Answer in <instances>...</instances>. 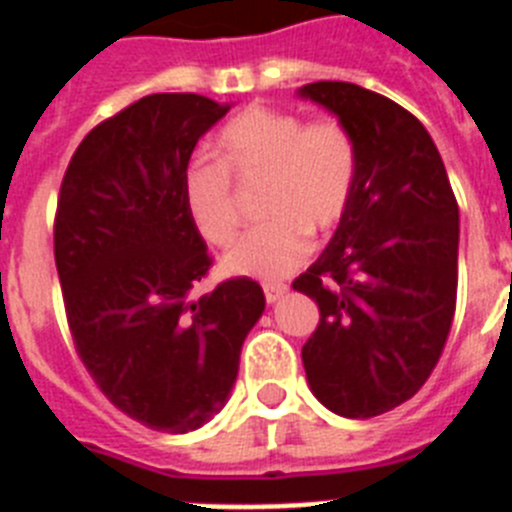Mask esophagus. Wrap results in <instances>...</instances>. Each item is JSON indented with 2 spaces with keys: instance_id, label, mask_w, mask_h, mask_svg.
<instances>
[{
  "instance_id": "34e87169",
  "label": "esophagus",
  "mask_w": 512,
  "mask_h": 512,
  "mask_svg": "<svg viewBox=\"0 0 512 512\" xmlns=\"http://www.w3.org/2000/svg\"><path fill=\"white\" fill-rule=\"evenodd\" d=\"M284 292H287V284H266V287H264V297H266V302H277V300H282Z\"/></svg>"
}]
</instances>
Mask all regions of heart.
<instances>
[{
  "label": "heart",
  "mask_w": 512,
  "mask_h": 512,
  "mask_svg": "<svg viewBox=\"0 0 512 512\" xmlns=\"http://www.w3.org/2000/svg\"><path fill=\"white\" fill-rule=\"evenodd\" d=\"M220 156L197 153L184 164L182 197L197 233L212 246H228L241 225L235 176H269L264 215L223 259L238 277L277 282L310 253V230L341 225L359 176L354 135L333 117L310 120L297 112L253 104L235 115L217 138Z\"/></svg>",
  "instance_id": "1"
}]
</instances>
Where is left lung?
Listing matches in <instances>:
<instances>
[{
	"instance_id": "left-lung-1",
	"label": "left lung",
	"mask_w": 512,
	"mask_h": 512,
	"mask_svg": "<svg viewBox=\"0 0 512 512\" xmlns=\"http://www.w3.org/2000/svg\"><path fill=\"white\" fill-rule=\"evenodd\" d=\"M354 135V200L320 259L292 282L318 302L302 346L312 395L343 418L397 408L431 377L449 338L459 282V205L436 143L415 115L348 81H315Z\"/></svg>"
}]
</instances>
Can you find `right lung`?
Wrapping results in <instances>:
<instances>
[{"instance_id":"add662e5","label":"right lung","mask_w":512,"mask_h":512,"mask_svg":"<svg viewBox=\"0 0 512 512\" xmlns=\"http://www.w3.org/2000/svg\"><path fill=\"white\" fill-rule=\"evenodd\" d=\"M230 104L151 94L79 143L58 194L53 251L74 346L104 397L153 431L187 433L228 400L264 289L212 266L184 207L182 171Z\"/></svg>"}]
</instances>
